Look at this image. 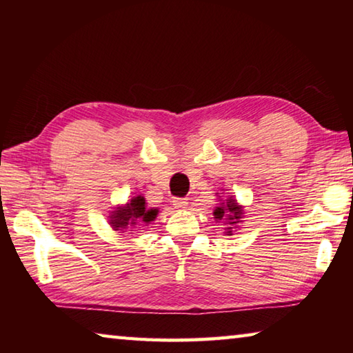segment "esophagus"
<instances>
[{
  "label": "esophagus",
  "instance_id": "esophagus-1",
  "mask_svg": "<svg viewBox=\"0 0 353 353\" xmlns=\"http://www.w3.org/2000/svg\"><path fill=\"white\" fill-rule=\"evenodd\" d=\"M172 205H174L177 210H187L188 202H187V199H183V198H174V199H172Z\"/></svg>",
  "mask_w": 353,
  "mask_h": 353
}]
</instances>
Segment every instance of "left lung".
<instances>
[{"mask_svg":"<svg viewBox=\"0 0 353 353\" xmlns=\"http://www.w3.org/2000/svg\"><path fill=\"white\" fill-rule=\"evenodd\" d=\"M213 216L216 221H223L227 225L224 234L232 235L238 223H241L243 207L238 205V202L230 196V198L221 201V204H218V207H214Z\"/></svg>","mask_w":353,"mask_h":353,"instance_id":"left-lung-1","label":"left lung"}]
</instances>
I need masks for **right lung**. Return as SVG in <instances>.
Wrapping results in <instances>:
<instances>
[{"label":"right lung","mask_w":353,"mask_h":353,"mask_svg":"<svg viewBox=\"0 0 353 353\" xmlns=\"http://www.w3.org/2000/svg\"><path fill=\"white\" fill-rule=\"evenodd\" d=\"M159 208H149L143 196H135L121 207H115L110 212L109 224L113 230H119V234L126 229L135 227L137 224H149L155 219Z\"/></svg>","instance_id":"right-lung-1"}]
</instances>
